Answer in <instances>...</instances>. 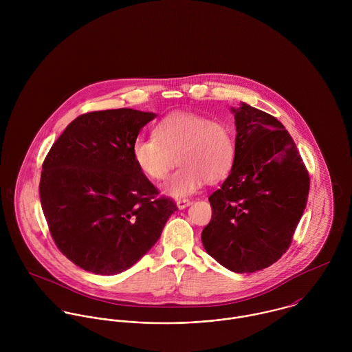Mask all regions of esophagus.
<instances>
[{
    "instance_id": "34e87169",
    "label": "esophagus",
    "mask_w": 352,
    "mask_h": 352,
    "mask_svg": "<svg viewBox=\"0 0 352 352\" xmlns=\"http://www.w3.org/2000/svg\"><path fill=\"white\" fill-rule=\"evenodd\" d=\"M191 203H192V201H190V199H179V201H176V204H177V207H179L180 210L188 207Z\"/></svg>"
}]
</instances>
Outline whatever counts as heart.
<instances>
[{"label":"heart","mask_w":352,"mask_h":352,"mask_svg":"<svg viewBox=\"0 0 352 352\" xmlns=\"http://www.w3.org/2000/svg\"><path fill=\"white\" fill-rule=\"evenodd\" d=\"M236 145L229 126L191 112L165 116L153 137H140L133 144L138 169L151 180L166 177L173 165L179 169L165 182L162 191L172 198H186L208 182L223 179L234 162Z\"/></svg>","instance_id":"heart-1"}]
</instances>
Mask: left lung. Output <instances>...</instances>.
<instances>
[{"label": "left lung", "mask_w": 352, "mask_h": 352, "mask_svg": "<svg viewBox=\"0 0 352 352\" xmlns=\"http://www.w3.org/2000/svg\"><path fill=\"white\" fill-rule=\"evenodd\" d=\"M232 112L234 162L208 198L212 215L201 243L225 268L250 274L270 267L289 250L310 179L292 135L276 118L247 102Z\"/></svg>", "instance_id": "1"}]
</instances>
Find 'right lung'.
Segmentation results:
<instances>
[{
  "instance_id": "right-lung-1",
  "label": "right lung",
  "mask_w": 352,
  "mask_h": 352,
  "mask_svg": "<svg viewBox=\"0 0 352 352\" xmlns=\"http://www.w3.org/2000/svg\"><path fill=\"white\" fill-rule=\"evenodd\" d=\"M154 118L131 108L84 113L45 158L39 195L51 237L88 272L115 275L134 265L177 210L158 198L133 158L134 141Z\"/></svg>"
}]
</instances>
